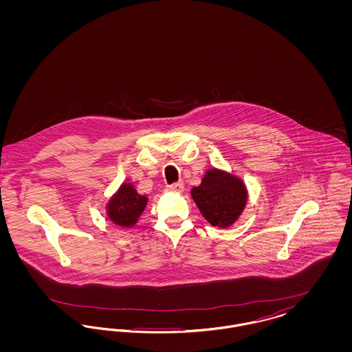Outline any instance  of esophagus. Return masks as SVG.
I'll list each match as a JSON object with an SVG mask.
<instances>
[{
  "instance_id": "34e87169",
  "label": "esophagus",
  "mask_w": 352,
  "mask_h": 352,
  "mask_svg": "<svg viewBox=\"0 0 352 352\" xmlns=\"http://www.w3.org/2000/svg\"><path fill=\"white\" fill-rule=\"evenodd\" d=\"M166 191H168V192H177V194H179V192H182V191H184V184H168V187H166Z\"/></svg>"
}]
</instances>
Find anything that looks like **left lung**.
<instances>
[{
  "instance_id": "obj_1",
  "label": "left lung",
  "mask_w": 352,
  "mask_h": 352,
  "mask_svg": "<svg viewBox=\"0 0 352 352\" xmlns=\"http://www.w3.org/2000/svg\"><path fill=\"white\" fill-rule=\"evenodd\" d=\"M191 197L208 223L226 228L241 214L247 190L239 178L214 168L191 190Z\"/></svg>"
}]
</instances>
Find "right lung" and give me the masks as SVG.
<instances>
[{"mask_svg":"<svg viewBox=\"0 0 352 352\" xmlns=\"http://www.w3.org/2000/svg\"><path fill=\"white\" fill-rule=\"evenodd\" d=\"M146 201V197L138 195L135 192L132 184H122L118 190V195L108 206V215L118 226L129 227L137 221L144 211Z\"/></svg>","mask_w":352,"mask_h":352,"instance_id":"1","label":"right lung"}]
</instances>
